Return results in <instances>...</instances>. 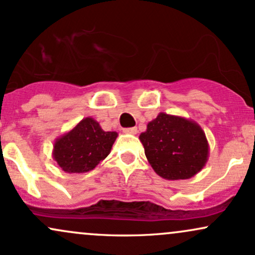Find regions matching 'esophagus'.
Returning a JSON list of instances; mask_svg holds the SVG:
<instances>
[{
    "label": "esophagus",
    "mask_w": 255,
    "mask_h": 255,
    "mask_svg": "<svg viewBox=\"0 0 255 255\" xmlns=\"http://www.w3.org/2000/svg\"><path fill=\"white\" fill-rule=\"evenodd\" d=\"M124 133H126V134H136V133H137V128H136V127L125 128Z\"/></svg>",
    "instance_id": "obj_1"
}]
</instances>
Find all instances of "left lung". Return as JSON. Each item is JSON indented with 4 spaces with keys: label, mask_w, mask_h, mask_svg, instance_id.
Here are the masks:
<instances>
[{
    "label": "left lung",
    "mask_w": 255,
    "mask_h": 255,
    "mask_svg": "<svg viewBox=\"0 0 255 255\" xmlns=\"http://www.w3.org/2000/svg\"><path fill=\"white\" fill-rule=\"evenodd\" d=\"M139 139L152 169L165 180L191 178L209 159L205 131L197 122L182 116L159 113Z\"/></svg>",
    "instance_id": "left-lung-1"
}]
</instances>
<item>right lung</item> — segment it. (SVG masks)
Returning a JSON list of instances; mask_svg holds the SVG:
<instances>
[{
	"mask_svg": "<svg viewBox=\"0 0 255 255\" xmlns=\"http://www.w3.org/2000/svg\"><path fill=\"white\" fill-rule=\"evenodd\" d=\"M119 134L105 131L92 118H85L54 142L52 158L63 171L84 174L105 159Z\"/></svg>",
	"mask_w": 255,
	"mask_h": 255,
	"instance_id": "1",
	"label": "right lung"
}]
</instances>
